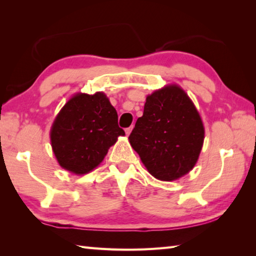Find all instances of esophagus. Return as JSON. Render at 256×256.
<instances>
[{"instance_id": "34e87169", "label": "esophagus", "mask_w": 256, "mask_h": 256, "mask_svg": "<svg viewBox=\"0 0 256 256\" xmlns=\"http://www.w3.org/2000/svg\"><path fill=\"white\" fill-rule=\"evenodd\" d=\"M132 128H133V126H130V128H125V134H126L128 136L130 134H131V132H132Z\"/></svg>"}]
</instances>
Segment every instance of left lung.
<instances>
[{
  "label": "left lung",
  "mask_w": 256,
  "mask_h": 256,
  "mask_svg": "<svg viewBox=\"0 0 256 256\" xmlns=\"http://www.w3.org/2000/svg\"><path fill=\"white\" fill-rule=\"evenodd\" d=\"M204 128L192 101L180 86H167L148 96L143 116L128 140L152 176L172 182L198 160Z\"/></svg>",
  "instance_id": "8db88e82"
}]
</instances>
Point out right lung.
Returning <instances> with one entry per match:
<instances>
[{
  "mask_svg": "<svg viewBox=\"0 0 256 256\" xmlns=\"http://www.w3.org/2000/svg\"><path fill=\"white\" fill-rule=\"evenodd\" d=\"M121 135L116 110L104 94H77L54 121L50 142L59 165L84 175L99 166Z\"/></svg>",
  "mask_w": 256,
  "mask_h": 256,
  "instance_id": "obj_1",
  "label": "right lung"
}]
</instances>
